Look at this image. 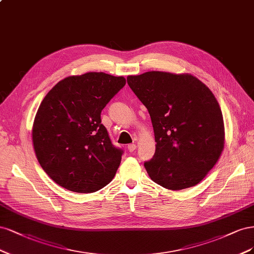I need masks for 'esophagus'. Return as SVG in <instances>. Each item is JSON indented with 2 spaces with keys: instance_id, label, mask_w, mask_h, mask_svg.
I'll use <instances>...</instances> for the list:
<instances>
[{
  "instance_id": "34e87169",
  "label": "esophagus",
  "mask_w": 254,
  "mask_h": 254,
  "mask_svg": "<svg viewBox=\"0 0 254 254\" xmlns=\"http://www.w3.org/2000/svg\"><path fill=\"white\" fill-rule=\"evenodd\" d=\"M136 148H137V146H136V144H134V143H132V144H128V145H127V150H128L130 153L134 152V151L136 150Z\"/></svg>"
}]
</instances>
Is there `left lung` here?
<instances>
[{
  "mask_svg": "<svg viewBox=\"0 0 254 254\" xmlns=\"http://www.w3.org/2000/svg\"><path fill=\"white\" fill-rule=\"evenodd\" d=\"M127 80L151 116L156 150L144 168L152 181L170 190L199 184L225 143L223 114L214 95L189 73L146 71Z\"/></svg>",
  "mask_w": 254,
  "mask_h": 254,
  "instance_id": "obj_1",
  "label": "left lung"
}]
</instances>
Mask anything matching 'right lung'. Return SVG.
<instances>
[{
	"mask_svg": "<svg viewBox=\"0 0 254 254\" xmlns=\"http://www.w3.org/2000/svg\"><path fill=\"white\" fill-rule=\"evenodd\" d=\"M125 85L124 77L93 71L65 78L47 93L36 114L32 143L56 184L93 193L112 182L124 151L113 145L100 116Z\"/></svg>",
	"mask_w": 254,
	"mask_h": 254,
	"instance_id": "right-lung-1",
	"label": "right lung"
}]
</instances>
